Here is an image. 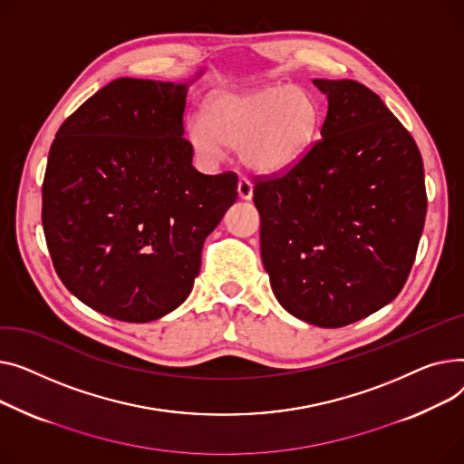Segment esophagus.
<instances>
[{
  "mask_svg": "<svg viewBox=\"0 0 464 464\" xmlns=\"http://www.w3.org/2000/svg\"><path fill=\"white\" fill-rule=\"evenodd\" d=\"M237 195H239L241 200H251L253 198V183L247 178H239Z\"/></svg>",
  "mask_w": 464,
  "mask_h": 464,
  "instance_id": "obj_1",
  "label": "esophagus"
}]
</instances>
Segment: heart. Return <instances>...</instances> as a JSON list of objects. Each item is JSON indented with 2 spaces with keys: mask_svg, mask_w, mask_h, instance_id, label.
<instances>
[{
  "mask_svg": "<svg viewBox=\"0 0 464 464\" xmlns=\"http://www.w3.org/2000/svg\"><path fill=\"white\" fill-rule=\"evenodd\" d=\"M318 127V102L307 90L269 84L213 95L206 102L204 118L188 120L187 140L204 162L219 160L227 148H234L247 169L277 174L307 155Z\"/></svg>",
  "mask_w": 464,
  "mask_h": 464,
  "instance_id": "1",
  "label": "heart"
}]
</instances>
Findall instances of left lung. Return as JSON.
<instances>
[{"mask_svg":"<svg viewBox=\"0 0 464 464\" xmlns=\"http://www.w3.org/2000/svg\"><path fill=\"white\" fill-rule=\"evenodd\" d=\"M322 139L277 178H258L262 264L277 302L318 328L382 309L404 286L423 232L420 150L374 92L314 78Z\"/></svg>","mask_w":464,"mask_h":464,"instance_id":"8db88e82","label":"left lung"}]
</instances>
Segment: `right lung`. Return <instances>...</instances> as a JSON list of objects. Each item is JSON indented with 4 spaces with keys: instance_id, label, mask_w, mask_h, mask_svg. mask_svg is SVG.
I'll return each mask as SVG.
<instances>
[{
    "instance_id": "obj_1",
    "label": "right lung",
    "mask_w": 464,
    "mask_h": 464,
    "mask_svg": "<svg viewBox=\"0 0 464 464\" xmlns=\"http://www.w3.org/2000/svg\"><path fill=\"white\" fill-rule=\"evenodd\" d=\"M112 80L52 142L43 228L67 290L93 311L151 322L178 309L204 239L237 198V176H206L183 139L188 84Z\"/></svg>"
}]
</instances>
